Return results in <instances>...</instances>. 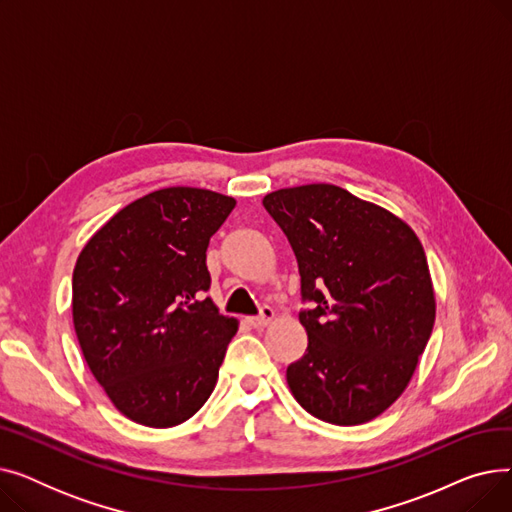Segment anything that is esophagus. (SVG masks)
<instances>
[{
  "mask_svg": "<svg viewBox=\"0 0 512 512\" xmlns=\"http://www.w3.org/2000/svg\"><path fill=\"white\" fill-rule=\"evenodd\" d=\"M272 319H274V309L272 307H261V315L259 317H249L247 324L251 328H265Z\"/></svg>",
  "mask_w": 512,
  "mask_h": 512,
  "instance_id": "1",
  "label": "esophagus"
}]
</instances>
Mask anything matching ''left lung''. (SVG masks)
I'll use <instances>...</instances> for the list:
<instances>
[{"mask_svg":"<svg viewBox=\"0 0 512 512\" xmlns=\"http://www.w3.org/2000/svg\"><path fill=\"white\" fill-rule=\"evenodd\" d=\"M263 207L299 263L307 353L288 365L299 405L334 425L382 415L432 336L436 294L413 228L334 184L280 188Z\"/></svg>","mask_w":512,"mask_h":512,"instance_id":"8db88e82","label":"left lung"}]
</instances>
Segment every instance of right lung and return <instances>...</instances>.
<instances>
[{
  "instance_id": "obj_1",
  "label": "right lung",
  "mask_w": 512,
  "mask_h": 512,
  "mask_svg": "<svg viewBox=\"0 0 512 512\" xmlns=\"http://www.w3.org/2000/svg\"><path fill=\"white\" fill-rule=\"evenodd\" d=\"M234 205L207 188H161L120 209L76 259L80 351L112 405L134 423L174 427L191 419L218 382L238 321L205 299V251Z\"/></svg>"
}]
</instances>
